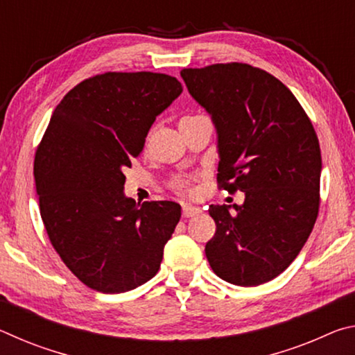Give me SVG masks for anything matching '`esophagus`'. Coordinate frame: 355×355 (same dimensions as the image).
<instances>
[{
  "instance_id": "34e87169",
  "label": "esophagus",
  "mask_w": 355,
  "mask_h": 355,
  "mask_svg": "<svg viewBox=\"0 0 355 355\" xmlns=\"http://www.w3.org/2000/svg\"><path fill=\"white\" fill-rule=\"evenodd\" d=\"M182 213H183V218H192V216H197L199 213H202V209L192 205H183Z\"/></svg>"
}]
</instances>
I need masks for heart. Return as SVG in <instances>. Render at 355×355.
I'll list each match as a JSON object with an SVG mask.
<instances>
[{
    "instance_id": "obj_1",
    "label": "heart",
    "mask_w": 355,
    "mask_h": 355,
    "mask_svg": "<svg viewBox=\"0 0 355 355\" xmlns=\"http://www.w3.org/2000/svg\"><path fill=\"white\" fill-rule=\"evenodd\" d=\"M172 188L175 189L177 192H180V194H189V192H191V186H189V183L186 182V180H184V178H182V177L173 178V182H172Z\"/></svg>"
}]
</instances>
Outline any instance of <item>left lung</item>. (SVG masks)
Segmentation results:
<instances>
[{
    "instance_id": "obj_1",
    "label": "left lung",
    "mask_w": 355,
    "mask_h": 355,
    "mask_svg": "<svg viewBox=\"0 0 355 355\" xmlns=\"http://www.w3.org/2000/svg\"><path fill=\"white\" fill-rule=\"evenodd\" d=\"M182 78L218 133L220 188L245 196L243 205L209 207V266L228 284H266L299 255L316 222L322 163L313 125L284 83L249 64L183 69Z\"/></svg>"
}]
</instances>
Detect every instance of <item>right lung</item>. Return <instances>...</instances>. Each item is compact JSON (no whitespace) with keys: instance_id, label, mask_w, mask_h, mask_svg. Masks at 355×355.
I'll return each mask as SVG.
<instances>
[{"instance_id":"add662e5","label":"right lung","mask_w":355,"mask_h":355,"mask_svg":"<svg viewBox=\"0 0 355 355\" xmlns=\"http://www.w3.org/2000/svg\"><path fill=\"white\" fill-rule=\"evenodd\" d=\"M182 91L164 73L107 71L71 89L42 137L34 159L42 220L65 266L95 291L135 290L163 261L182 207L136 203L123 192V171Z\"/></svg>"}]
</instances>
